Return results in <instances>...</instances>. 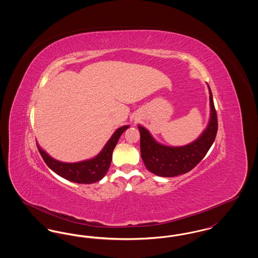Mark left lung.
I'll return each instance as SVG.
<instances>
[{
  "instance_id": "left-lung-1",
  "label": "left lung",
  "mask_w": 258,
  "mask_h": 258,
  "mask_svg": "<svg viewBox=\"0 0 258 258\" xmlns=\"http://www.w3.org/2000/svg\"><path fill=\"white\" fill-rule=\"evenodd\" d=\"M211 119L206 131L197 141L184 147H167L156 142L147 130L138 125L140 133L141 158L149 171L162 176L174 177L194 169L203 160L214 143L218 132V117L211 89Z\"/></svg>"
}]
</instances>
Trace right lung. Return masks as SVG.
<instances>
[{
    "instance_id": "1",
    "label": "right lung",
    "mask_w": 258,
    "mask_h": 258,
    "mask_svg": "<svg viewBox=\"0 0 258 258\" xmlns=\"http://www.w3.org/2000/svg\"><path fill=\"white\" fill-rule=\"evenodd\" d=\"M128 125L118 128L95 159L75 163H64L52 159L37 145L38 152L50 169L62 178L78 184H92L101 180L110 166L112 153L119 138Z\"/></svg>"
}]
</instances>
